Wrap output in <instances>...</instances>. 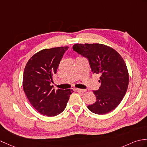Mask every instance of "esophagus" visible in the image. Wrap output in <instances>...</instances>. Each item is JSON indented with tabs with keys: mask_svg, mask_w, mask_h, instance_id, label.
<instances>
[{
	"mask_svg": "<svg viewBox=\"0 0 147 147\" xmlns=\"http://www.w3.org/2000/svg\"><path fill=\"white\" fill-rule=\"evenodd\" d=\"M75 91L76 92H79V93H84V92L86 91L85 90H82V89H78V88H76V89H74Z\"/></svg>",
	"mask_w": 147,
	"mask_h": 147,
	"instance_id": "1",
	"label": "esophagus"
}]
</instances>
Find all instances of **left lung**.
I'll list each match as a JSON object with an SVG mask.
<instances>
[{
    "label": "left lung",
    "instance_id": "8db88e82",
    "mask_svg": "<svg viewBox=\"0 0 147 147\" xmlns=\"http://www.w3.org/2000/svg\"><path fill=\"white\" fill-rule=\"evenodd\" d=\"M73 49L88 58L91 71L100 74V89L93 91L96 100L88 105L94 113L105 115L117 108L127 92L129 75L127 65L117 51L103 44H76Z\"/></svg>",
    "mask_w": 147,
    "mask_h": 147
}]
</instances>
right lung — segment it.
I'll use <instances>...</instances> for the list:
<instances>
[{
	"label": "right lung",
	"mask_w": 147,
	"mask_h": 147,
	"mask_svg": "<svg viewBox=\"0 0 147 147\" xmlns=\"http://www.w3.org/2000/svg\"><path fill=\"white\" fill-rule=\"evenodd\" d=\"M68 46L44 49L30 58L23 74V90L29 102L40 114L54 117L65 109L73 91L55 90L51 83Z\"/></svg>",
	"instance_id": "right-lung-1"
}]
</instances>
